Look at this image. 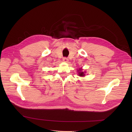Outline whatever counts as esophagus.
<instances>
[{
  "label": "esophagus",
  "instance_id": "obj_1",
  "mask_svg": "<svg viewBox=\"0 0 132 132\" xmlns=\"http://www.w3.org/2000/svg\"><path fill=\"white\" fill-rule=\"evenodd\" d=\"M63 61H64V62H68V59L67 58H63Z\"/></svg>",
  "mask_w": 132,
  "mask_h": 132
}]
</instances>
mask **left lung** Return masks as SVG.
<instances>
[{
	"instance_id": "obj_1",
	"label": "left lung",
	"mask_w": 132,
	"mask_h": 132,
	"mask_svg": "<svg viewBox=\"0 0 132 132\" xmlns=\"http://www.w3.org/2000/svg\"><path fill=\"white\" fill-rule=\"evenodd\" d=\"M79 75L80 76V77H85V73L84 72H82V68H80L79 69Z\"/></svg>"
}]
</instances>
